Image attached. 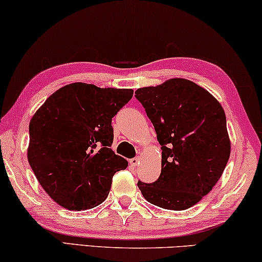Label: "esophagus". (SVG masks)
Segmentation results:
<instances>
[{"label": "esophagus", "instance_id": "obj_1", "mask_svg": "<svg viewBox=\"0 0 262 262\" xmlns=\"http://www.w3.org/2000/svg\"><path fill=\"white\" fill-rule=\"evenodd\" d=\"M129 163H130L132 167H136V165H138V163H139V159H138V157H134V159H132L129 161Z\"/></svg>", "mask_w": 262, "mask_h": 262}]
</instances>
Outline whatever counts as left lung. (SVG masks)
<instances>
[{"label":"left lung","instance_id":"left-lung-1","mask_svg":"<svg viewBox=\"0 0 262 262\" xmlns=\"http://www.w3.org/2000/svg\"><path fill=\"white\" fill-rule=\"evenodd\" d=\"M162 149L152 183L138 182L143 197L162 209L182 211L212 190L230 159L226 116L205 89L182 78L135 91Z\"/></svg>","mask_w":262,"mask_h":262}]
</instances>
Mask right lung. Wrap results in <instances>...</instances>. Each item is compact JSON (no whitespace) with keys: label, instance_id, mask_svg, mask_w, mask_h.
I'll return each mask as SVG.
<instances>
[{"label":"right lung","instance_id":"1","mask_svg":"<svg viewBox=\"0 0 262 262\" xmlns=\"http://www.w3.org/2000/svg\"><path fill=\"white\" fill-rule=\"evenodd\" d=\"M133 90L74 82L47 99L29 124L28 161L41 188L68 210L92 209L108 196L128 162L112 150V118Z\"/></svg>","mask_w":262,"mask_h":262}]
</instances>
